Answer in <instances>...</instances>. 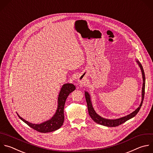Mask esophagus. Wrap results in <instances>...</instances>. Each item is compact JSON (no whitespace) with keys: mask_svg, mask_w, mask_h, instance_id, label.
Here are the masks:
<instances>
[{"mask_svg":"<svg viewBox=\"0 0 153 153\" xmlns=\"http://www.w3.org/2000/svg\"><path fill=\"white\" fill-rule=\"evenodd\" d=\"M78 82H79V83H80V84H82V85H83V84H85L86 83V77L84 76V77H83V76H80L79 78H78Z\"/></svg>","mask_w":153,"mask_h":153,"instance_id":"obj_1","label":"esophagus"}]
</instances>
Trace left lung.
Masks as SVG:
<instances>
[{"label":"left lung","instance_id":"1","mask_svg":"<svg viewBox=\"0 0 153 153\" xmlns=\"http://www.w3.org/2000/svg\"><path fill=\"white\" fill-rule=\"evenodd\" d=\"M136 62L138 64L139 67L140 68L142 74V78H143V86H142V101H141V103H140L139 106L134 112H133L132 113H131L130 114H129L126 117H122V118H120L118 119H116V120H108V119L103 118L101 117H100V115H98L95 112V111H94V109L92 107V105L90 95L89 94V93L88 92L85 91V98H86V103H87L88 113H89V115H90L91 118L93 120V121L94 122H95L96 123H97L98 124L107 126V127H117V126H118L123 124L127 120L133 118L138 113V112L139 111V110L142 105V103H143V98H144L145 86V73H144V71H143L142 65L140 64V62L138 61H136Z\"/></svg>","mask_w":153,"mask_h":153}]
</instances>
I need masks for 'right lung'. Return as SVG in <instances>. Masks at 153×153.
<instances>
[{"label":"right lung","mask_w":153,"mask_h":153,"mask_svg":"<svg viewBox=\"0 0 153 153\" xmlns=\"http://www.w3.org/2000/svg\"><path fill=\"white\" fill-rule=\"evenodd\" d=\"M75 86L71 83L64 84L59 92L58 99V108L55 114L50 120L45 121L41 124H35L30 123L17 115L23 122L27 124L33 129L41 133H48L54 131L59 129L63 124L64 121V109L65 103V101L69 94L74 91Z\"/></svg>","instance_id":"obj_1"}]
</instances>
